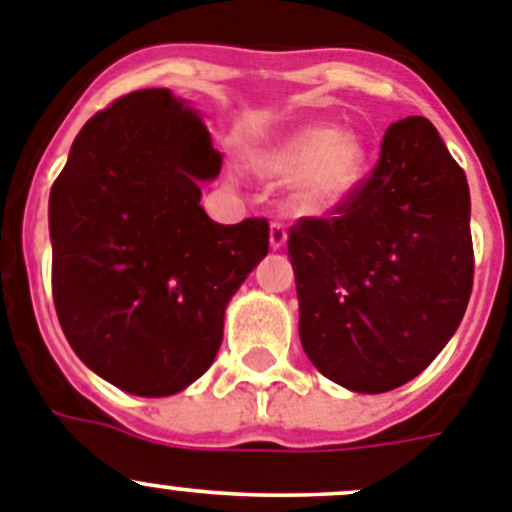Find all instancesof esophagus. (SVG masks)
I'll use <instances>...</instances> for the list:
<instances>
[{"instance_id": "obj_1", "label": "esophagus", "mask_w": 512, "mask_h": 512, "mask_svg": "<svg viewBox=\"0 0 512 512\" xmlns=\"http://www.w3.org/2000/svg\"><path fill=\"white\" fill-rule=\"evenodd\" d=\"M288 242V229H285V224L280 222H272L270 224V245L272 250H280V247Z\"/></svg>"}]
</instances>
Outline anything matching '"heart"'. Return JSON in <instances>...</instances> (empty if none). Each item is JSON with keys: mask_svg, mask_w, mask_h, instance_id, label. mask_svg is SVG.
<instances>
[{"mask_svg": "<svg viewBox=\"0 0 512 512\" xmlns=\"http://www.w3.org/2000/svg\"><path fill=\"white\" fill-rule=\"evenodd\" d=\"M257 169L275 179H298V199L321 212L346 199L366 171V146L351 131L305 126L257 159Z\"/></svg>", "mask_w": 512, "mask_h": 512, "instance_id": "1", "label": "heart"}]
</instances>
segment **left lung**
<instances>
[{"label": "left lung", "instance_id": "1", "mask_svg": "<svg viewBox=\"0 0 512 512\" xmlns=\"http://www.w3.org/2000/svg\"><path fill=\"white\" fill-rule=\"evenodd\" d=\"M288 255L315 369L358 394L407 384L455 336L472 293L465 171L427 118L391 123L369 179L333 217H300Z\"/></svg>", "mask_w": 512, "mask_h": 512}]
</instances>
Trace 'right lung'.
I'll return each instance as SVG.
<instances>
[{
  "label": "right lung",
  "instance_id": "add662e5",
  "mask_svg": "<svg viewBox=\"0 0 512 512\" xmlns=\"http://www.w3.org/2000/svg\"><path fill=\"white\" fill-rule=\"evenodd\" d=\"M222 169L207 126L166 88L95 113L50 191L52 300L88 369L169 396L212 366L224 308L267 255L270 224H217L199 181Z\"/></svg>",
  "mask_w": 512,
  "mask_h": 512
}]
</instances>
